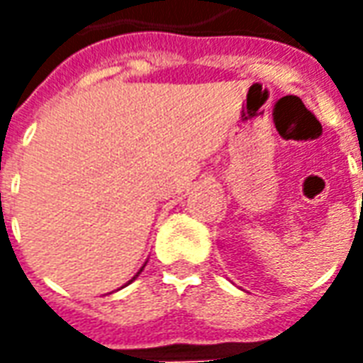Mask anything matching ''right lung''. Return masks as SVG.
I'll use <instances>...</instances> for the list:
<instances>
[{"instance_id":"add662e5","label":"right lung","mask_w":363,"mask_h":363,"mask_svg":"<svg viewBox=\"0 0 363 363\" xmlns=\"http://www.w3.org/2000/svg\"><path fill=\"white\" fill-rule=\"evenodd\" d=\"M145 264H147V260H145V262H143V267H142V268H140V270H138V272H135V274H134V278H132V280L128 281V284H132V281H134V280H135V278H138V276H140V274H142V270H143V268H145ZM128 284H126V286H128ZM122 288H124V286H122Z\"/></svg>"}]
</instances>
